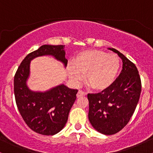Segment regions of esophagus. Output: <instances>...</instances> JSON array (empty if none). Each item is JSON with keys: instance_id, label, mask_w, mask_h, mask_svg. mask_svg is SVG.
I'll use <instances>...</instances> for the list:
<instances>
[{"instance_id": "esophagus-1", "label": "esophagus", "mask_w": 153, "mask_h": 153, "mask_svg": "<svg viewBox=\"0 0 153 153\" xmlns=\"http://www.w3.org/2000/svg\"><path fill=\"white\" fill-rule=\"evenodd\" d=\"M85 93L84 92V91H82L81 90H79L78 94H77V98H80V97H82V96H85Z\"/></svg>"}]
</instances>
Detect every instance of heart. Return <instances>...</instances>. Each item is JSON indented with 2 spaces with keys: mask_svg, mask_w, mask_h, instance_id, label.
Listing matches in <instances>:
<instances>
[{
  "mask_svg": "<svg viewBox=\"0 0 153 153\" xmlns=\"http://www.w3.org/2000/svg\"><path fill=\"white\" fill-rule=\"evenodd\" d=\"M120 68V59L115 54L91 50L79 52L75 56L73 65L68 68L71 80L78 82L85 75L86 85L92 90L103 91L114 83Z\"/></svg>",
  "mask_w": 153,
  "mask_h": 153,
  "instance_id": "1",
  "label": "heart"
}]
</instances>
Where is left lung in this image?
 <instances>
[{
  "instance_id": "obj_1",
  "label": "left lung",
  "mask_w": 153,
  "mask_h": 153,
  "mask_svg": "<svg viewBox=\"0 0 153 153\" xmlns=\"http://www.w3.org/2000/svg\"><path fill=\"white\" fill-rule=\"evenodd\" d=\"M122 59V71L111 86L98 94H88V119L95 129L114 134L125 127L134 114L141 94L137 68L124 54L108 48Z\"/></svg>"
}]
</instances>
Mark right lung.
I'll use <instances>...</instances> for the list:
<instances>
[{
	"label": "right lung",
	"mask_w": 153,
	"mask_h": 153,
	"mask_svg": "<svg viewBox=\"0 0 153 153\" xmlns=\"http://www.w3.org/2000/svg\"><path fill=\"white\" fill-rule=\"evenodd\" d=\"M65 45H42L23 59L14 76V95L19 113L27 126L35 132L54 135L64 128L70 110L76 99L77 89L59 85L46 92L29 90L26 80L29 76L31 59L43 55H52L65 66Z\"/></svg>",
	"instance_id": "right-lung-1"
}]
</instances>
